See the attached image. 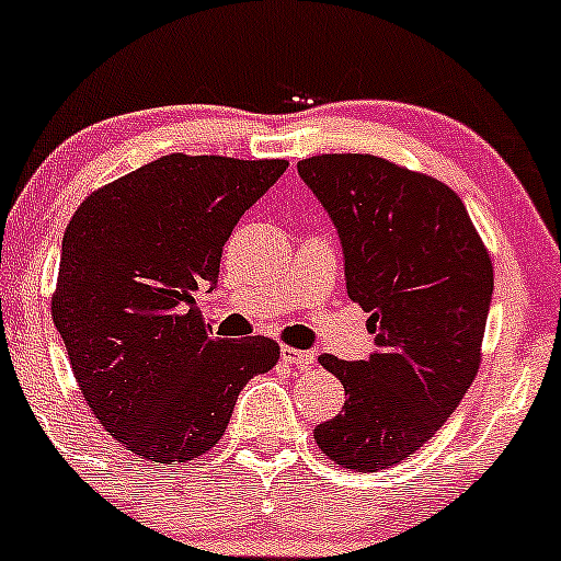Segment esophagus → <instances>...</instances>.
<instances>
[{"instance_id": "34e87169", "label": "esophagus", "mask_w": 561, "mask_h": 561, "mask_svg": "<svg viewBox=\"0 0 561 561\" xmlns=\"http://www.w3.org/2000/svg\"><path fill=\"white\" fill-rule=\"evenodd\" d=\"M280 358L286 360V364L299 366V369H307V366L316 364V353H310V351H294V347H280Z\"/></svg>"}]
</instances>
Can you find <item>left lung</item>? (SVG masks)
Returning a JSON list of instances; mask_svg holds the SVG:
<instances>
[{"mask_svg": "<svg viewBox=\"0 0 561 561\" xmlns=\"http://www.w3.org/2000/svg\"><path fill=\"white\" fill-rule=\"evenodd\" d=\"M340 234L347 297L369 312L375 353L321 355L345 407L316 427L327 457L382 471L414 455L471 388L492 305V262L460 197L375 154L297 162Z\"/></svg>", "mask_w": 561, "mask_h": 561, "instance_id": "1", "label": "left lung"}]
</instances>
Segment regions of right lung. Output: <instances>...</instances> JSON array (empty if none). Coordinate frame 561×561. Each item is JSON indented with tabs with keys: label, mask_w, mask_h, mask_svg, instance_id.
Instances as JSON below:
<instances>
[{
	"label": "right lung",
	"mask_w": 561,
	"mask_h": 561,
	"mask_svg": "<svg viewBox=\"0 0 561 561\" xmlns=\"http://www.w3.org/2000/svg\"><path fill=\"white\" fill-rule=\"evenodd\" d=\"M286 160L165 154L93 192L61 243L53 323L88 407L154 462L225 436L243 385L278 364V342H227L195 294L219 283L221 249Z\"/></svg>",
	"instance_id": "add662e5"
}]
</instances>
